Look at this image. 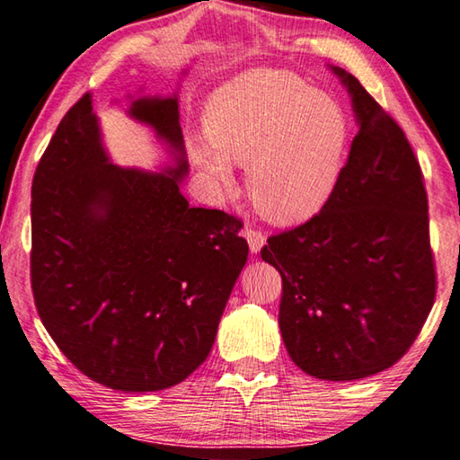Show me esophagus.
Here are the masks:
<instances>
[{"label":"esophagus","mask_w":460,"mask_h":460,"mask_svg":"<svg viewBox=\"0 0 460 460\" xmlns=\"http://www.w3.org/2000/svg\"><path fill=\"white\" fill-rule=\"evenodd\" d=\"M244 236L248 240V248H251L252 254H259L262 251V246L267 244V236H264L262 232L254 230V228H246Z\"/></svg>","instance_id":"1"}]
</instances>
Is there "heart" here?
<instances>
[{"label":"heart","mask_w":460,"mask_h":460,"mask_svg":"<svg viewBox=\"0 0 460 460\" xmlns=\"http://www.w3.org/2000/svg\"><path fill=\"white\" fill-rule=\"evenodd\" d=\"M212 149H193L217 191L234 185L230 164L248 169L252 204L275 224L315 216L341 180L349 127L327 94L279 70H252L220 88L204 111Z\"/></svg>","instance_id":"heart-1"}]
</instances>
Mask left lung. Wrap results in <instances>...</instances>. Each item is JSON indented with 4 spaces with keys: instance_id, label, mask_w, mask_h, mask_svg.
Masks as SVG:
<instances>
[{
    "instance_id": "obj_1",
    "label": "left lung",
    "mask_w": 460,
    "mask_h": 460,
    "mask_svg": "<svg viewBox=\"0 0 460 460\" xmlns=\"http://www.w3.org/2000/svg\"><path fill=\"white\" fill-rule=\"evenodd\" d=\"M358 135L317 216L270 236L264 262L283 277L279 325L305 374L351 382L404 356L432 309L437 277L429 199L406 135L340 66Z\"/></svg>"
}]
</instances>
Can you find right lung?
Instances as JSON below:
<instances>
[{
  "mask_svg": "<svg viewBox=\"0 0 460 460\" xmlns=\"http://www.w3.org/2000/svg\"><path fill=\"white\" fill-rule=\"evenodd\" d=\"M169 165L112 164L91 94L56 128L31 183V291L40 319L80 372L119 392L183 382L212 349L248 259L243 224L191 208L180 99L127 94Z\"/></svg>",
  "mask_w": 460,
  "mask_h": 460,
  "instance_id": "right-lung-1",
  "label": "right lung"
}]
</instances>
